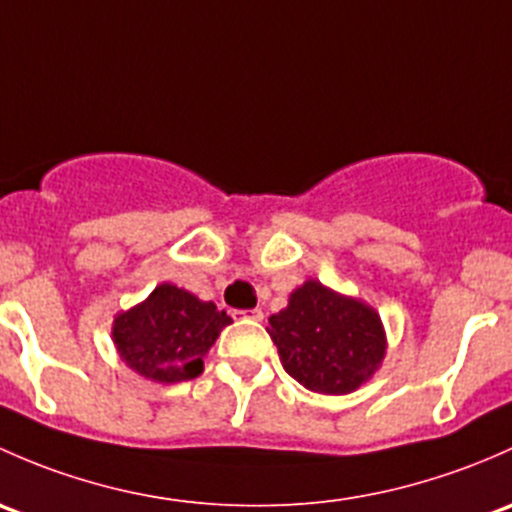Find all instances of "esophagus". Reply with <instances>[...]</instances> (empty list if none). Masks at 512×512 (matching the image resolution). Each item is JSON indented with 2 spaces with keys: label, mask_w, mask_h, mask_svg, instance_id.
I'll return each mask as SVG.
<instances>
[{
  "label": "esophagus",
  "mask_w": 512,
  "mask_h": 512,
  "mask_svg": "<svg viewBox=\"0 0 512 512\" xmlns=\"http://www.w3.org/2000/svg\"><path fill=\"white\" fill-rule=\"evenodd\" d=\"M234 320H263V310L254 308V310H234Z\"/></svg>",
  "instance_id": "1"
}]
</instances>
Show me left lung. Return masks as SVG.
I'll use <instances>...</instances> for the list:
<instances>
[{
	"label": "left lung",
	"instance_id": "1",
	"mask_svg": "<svg viewBox=\"0 0 512 512\" xmlns=\"http://www.w3.org/2000/svg\"><path fill=\"white\" fill-rule=\"evenodd\" d=\"M283 370L310 392L350 394L379 370L387 352L377 310L320 281H305L288 308L268 318Z\"/></svg>",
	"mask_w": 512,
	"mask_h": 512
}]
</instances>
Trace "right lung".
<instances>
[{
  "label": "right lung",
  "instance_id": "right-lung-1",
  "mask_svg": "<svg viewBox=\"0 0 512 512\" xmlns=\"http://www.w3.org/2000/svg\"><path fill=\"white\" fill-rule=\"evenodd\" d=\"M231 318L184 288L162 283L113 323V342L130 370L160 384L187 382Z\"/></svg>",
  "mask_w": 512,
  "mask_h": 512
}]
</instances>
